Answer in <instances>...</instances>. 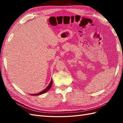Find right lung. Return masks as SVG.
Segmentation results:
<instances>
[{
	"instance_id": "obj_1",
	"label": "right lung",
	"mask_w": 123,
	"mask_h": 123,
	"mask_svg": "<svg viewBox=\"0 0 123 123\" xmlns=\"http://www.w3.org/2000/svg\"><path fill=\"white\" fill-rule=\"evenodd\" d=\"M52 82H53V81H52V79H51V82H50V83H49V85L48 86V87H47L45 89H44L43 90L41 91V92L37 93H35V94H30V95H32V96H38V95H42V94H43L44 93L46 92L47 91H48L49 90V89L51 88L52 85Z\"/></svg>"
}]
</instances>
